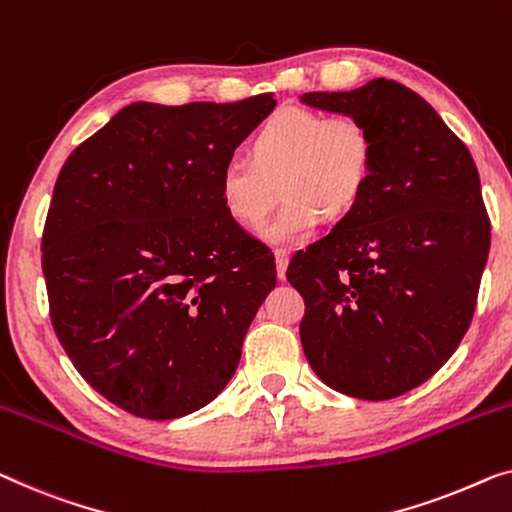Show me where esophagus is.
<instances>
[{"instance_id": "1", "label": "esophagus", "mask_w": 512, "mask_h": 512, "mask_svg": "<svg viewBox=\"0 0 512 512\" xmlns=\"http://www.w3.org/2000/svg\"><path fill=\"white\" fill-rule=\"evenodd\" d=\"M274 263H277V277L284 279L286 277V268H288V251L286 249L274 251Z\"/></svg>"}]
</instances>
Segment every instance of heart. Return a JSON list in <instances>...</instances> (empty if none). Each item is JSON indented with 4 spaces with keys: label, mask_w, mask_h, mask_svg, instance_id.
Returning <instances> with one entry per match:
<instances>
[{
    "label": "heart",
    "mask_w": 512,
    "mask_h": 512,
    "mask_svg": "<svg viewBox=\"0 0 512 512\" xmlns=\"http://www.w3.org/2000/svg\"><path fill=\"white\" fill-rule=\"evenodd\" d=\"M249 157H233L221 168V203L235 224L256 231L284 194L286 205L265 228V238L291 244L305 240L321 214L344 217L362 201L374 175L376 145L360 117L284 106L251 138Z\"/></svg>",
    "instance_id": "heart-1"
}]
</instances>
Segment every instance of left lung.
I'll return each instance as SVG.
<instances>
[{
    "label": "left lung",
    "mask_w": 512,
    "mask_h": 512,
    "mask_svg": "<svg viewBox=\"0 0 512 512\" xmlns=\"http://www.w3.org/2000/svg\"><path fill=\"white\" fill-rule=\"evenodd\" d=\"M302 101L360 117L376 145L362 201L288 263L305 300L302 348L330 388L399 397L439 372L471 325L492 231L478 168L436 110L395 80Z\"/></svg>",
    "instance_id": "obj_1"
}]
</instances>
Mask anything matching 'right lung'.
<instances>
[{
  "mask_svg": "<svg viewBox=\"0 0 512 512\" xmlns=\"http://www.w3.org/2000/svg\"><path fill=\"white\" fill-rule=\"evenodd\" d=\"M274 106L131 103L59 170L41 240L50 321L78 374L133 416L212 402L277 284L270 249L219 198L221 168Z\"/></svg>",
  "mask_w": 512,
  "mask_h": 512,
  "instance_id": "right-lung-1",
  "label": "right lung"
}]
</instances>
